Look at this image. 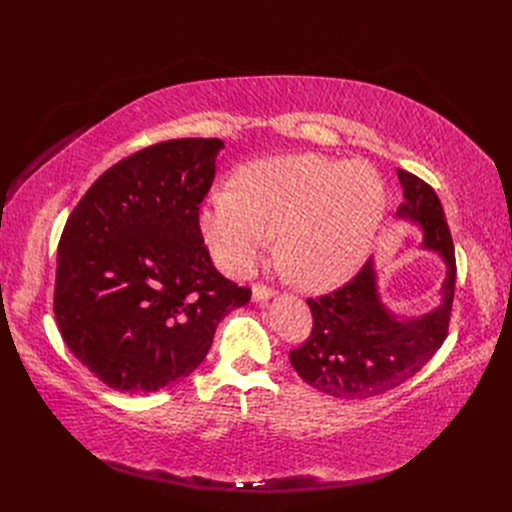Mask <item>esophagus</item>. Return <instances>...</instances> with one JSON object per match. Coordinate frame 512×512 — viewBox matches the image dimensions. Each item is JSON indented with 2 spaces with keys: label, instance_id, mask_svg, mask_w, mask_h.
<instances>
[{
  "label": "esophagus",
  "instance_id": "esophagus-1",
  "mask_svg": "<svg viewBox=\"0 0 512 512\" xmlns=\"http://www.w3.org/2000/svg\"><path fill=\"white\" fill-rule=\"evenodd\" d=\"M278 294V290L274 286H267V284H255L253 286V301H267V299H274Z\"/></svg>",
  "mask_w": 512,
  "mask_h": 512
}]
</instances>
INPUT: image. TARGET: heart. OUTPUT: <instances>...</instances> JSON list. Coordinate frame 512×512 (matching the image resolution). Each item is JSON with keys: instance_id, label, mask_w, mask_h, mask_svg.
Wrapping results in <instances>:
<instances>
[{"instance_id": "heart-1", "label": "heart", "mask_w": 512, "mask_h": 512, "mask_svg": "<svg viewBox=\"0 0 512 512\" xmlns=\"http://www.w3.org/2000/svg\"><path fill=\"white\" fill-rule=\"evenodd\" d=\"M386 211L384 182L365 161L284 155L234 174L199 209V232L232 276L249 274L282 234L290 272L315 288L353 276Z\"/></svg>"}]
</instances>
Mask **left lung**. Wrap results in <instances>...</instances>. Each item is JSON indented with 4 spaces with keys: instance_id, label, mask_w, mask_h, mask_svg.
<instances>
[{
    "instance_id": "left-lung-1",
    "label": "left lung",
    "mask_w": 512,
    "mask_h": 512,
    "mask_svg": "<svg viewBox=\"0 0 512 512\" xmlns=\"http://www.w3.org/2000/svg\"><path fill=\"white\" fill-rule=\"evenodd\" d=\"M405 201L400 218L423 230V247L446 263L442 305L417 319H398L380 301L373 259L342 288L307 299L313 330L290 351V365L303 382L342 400L380 396L409 378L432 359L448 336L456 259L454 245L436 191L419 176L398 170Z\"/></svg>"
}]
</instances>
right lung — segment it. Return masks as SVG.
<instances>
[{
	"label": "right lung",
	"instance_id": "add662e5",
	"mask_svg": "<svg viewBox=\"0 0 512 512\" xmlns=\"http://www.w3.org/2000/svg\"><path fill=\"white\" fill-rule=\"evenodd\" d=\"M220 139L151 145L105 170L72 209L58 245L53 313L99 382L155 392L207 357L215 328L251 288L215 270L199 205Z\"/></svg>",
	"mask_w": 512,
	"mask_h": 512
}]
</instances>
